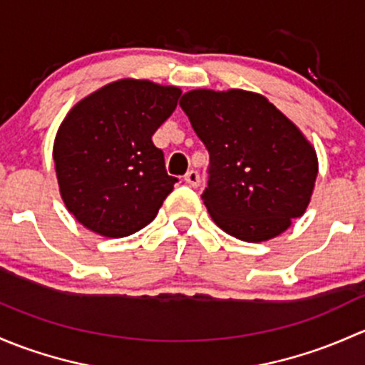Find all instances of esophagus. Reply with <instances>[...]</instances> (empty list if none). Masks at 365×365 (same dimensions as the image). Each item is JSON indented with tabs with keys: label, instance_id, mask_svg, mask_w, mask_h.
Segmentation results:
<instances>
[{
	"label": "esophagus",
	"instance_id": "obj_1",
	"mask_svg": "<svg viewBox=\"0 0 365 365\" xmlns=\"http://www.w3.org/2000/svg\"><path fill=\"white\" fill-rule=\"evenodd\" d=\"M184 181H186L190 186L198 187L200 186V174L197 170H190L186 175H184Z\"/></svg>",
	"mask_w": 365,
	"mask_h": 365
}]
</instances>
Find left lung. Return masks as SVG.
<instances>
[{
	"label": "left lung",
	"mask_w": 365,
	"mask_h": 365,
	"mask_svg": "<svg viewBox=\"0 0 365 365\" xmlns=\"http://www.w3.org/2000/svg\"><path fill=\"white\" fill-rule=\"evenodd\" d=\"M179 105L210 155L202 195L214 223L244 242L287 232L306 212L318 156L292 119L260 93L191 89Z\"/></svg>",
	"instance_id": "1"
}]
</instances>
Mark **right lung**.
Returning a JSON list of instances; mask_svg holds the SVG:
<instances>
[{
    "label": "right lung",
    "instance_id": "obj_1",
    "mask_svg": "<svg viewBox=\"0 0 365 365\" xmlns=\"http://www.w3.org/2000/svg\"><path fill=\"white\" fill-rule=\"evenodd\" d=\"M178 86L119 78L78 100L54 138L59 195L101 237H128L156 217L178 179L165 170L155 131L181 96Z\"/></svg>",
    "mask_w": 365,
    "mask_h": 365
}]
</instances>
